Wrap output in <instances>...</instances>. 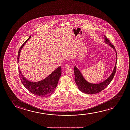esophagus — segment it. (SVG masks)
<instances>
[{
  "label": "esophagus",
  "mask_w": 130,
  "mask_h": 130,
  "mask_svg": "<svg viewBox=\"0 0 130 130\" xmlns=\"http://www.w3.org/2000/svg\"><path fill=\"white\" fill-rule=\"evenodd\" d=\"M65 68L67 69H69L70 68V66L68 65V64H67L65 67Z\"/></svg>",
  "instance_id": "obj_1"
}]
</instances>
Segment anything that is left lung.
<instances>
[{"mask_svg":"<svg viewBox=\"0 0 130 130\" xmlns=\"http://www.w3.org/2000/svg\"><path fill=\"white\" fill-rule=\"evenodd\" d=\"M104 42L106 44L108 45L112 49H114L116 54V63L115 64L114 69L112 71L110 75L103 82H100L98 84H93L88 82L84 78V76L80 72L79 70L75 66L74 71L75 73V83L78 86L79 90L81 92L87 94H94L100 92L103 89H105L107 86L110 84L114 78V75L116 73V62H117V53L114 46L111 44L108 39L104 36Z\"/></svg>","mask_w":130,"mask_h":130,"instance_id":"left-lung-1","label":"left lung"}]
</instances>
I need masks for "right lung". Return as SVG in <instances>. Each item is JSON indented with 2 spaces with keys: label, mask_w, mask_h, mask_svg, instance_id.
I'll list each match as a JSON object with an SVG mask.
<instances>
[{
  "label": "right lung",
  "mask_w": 130,
  "mask_h": 130,
  "mask_svg": "<svg viewBox=\"0 0 130 130\" xmlns=\"http://www.w3.org/2000/svg\"><path fill=\"white\" fill-rule=\"evenodd\" d=\"M32 35H31L32 36ZM31 38V36L25 41L20 47L18 54V63L20 59V54L22 48L27 41ZM20 78L23 86L30 92L37 96L47 97L51 95L55 91L59 79L61 75V67L60 66L54 71L46 78L37 82H31L25 78L19 68Z\"/></svg>",
  "instance_id": "right-lung-1"
}]
</instances>
